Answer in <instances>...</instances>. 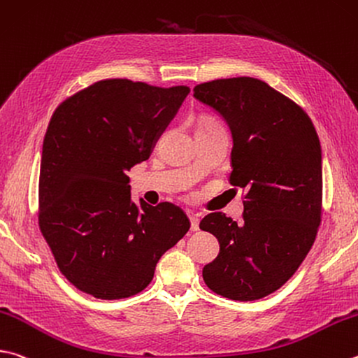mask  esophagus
Instances as JSON below:
<instances>
[{
	"label": "esophagus",
	"mask_w": 358,
	"mask_h": 358,
	"mask_svg": "<svg viewBox=\"0 0 358 358\" xmlns=\"http://www.w3.org/2000/svg\"><path fill=\"white\" fill-rule=\"evenodd\" d=\"M189 220H191V230L192 231H197L199 230V214H189Z\"/></svg>",
	"instance_id": "1"
}]
</instances>
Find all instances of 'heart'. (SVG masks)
<instances>
[{"instance_id":"b5f03b06","label":"heart","mask_w":358,"mask_h":358,"mask_svg":"<svg viewBox=\"0 0 358 358\" xmlns=\"http://www.w3.org/2000/svg\"><path fill=\"white\" fill-rule=\"evenodd\" d=\"M205 123H211V122H205Z\"/></svg>"}]
</instances>
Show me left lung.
Listing matches in <instances>:
<instances>
[{"mask_svg":"<svg viewBox=\"0 0 358 358\" xmlns=\"http://www.w3.org/2000/svg\"><path fill=\"white\" fill-rule=\"evenodd\" d=\"M194 99L231 131L230 185L245 191L244 222L224 213L201 219L220 250L203 268L211 291L257 301L289 280L321 222L322 157L310 117L288 96L249 76L199 84Z\"/></svg>","mask_w":358,"mask_h":358,"instance_id":"8db88e82","label":"left lung"}]
</instances>
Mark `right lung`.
<instances>
[{
  "instance_id": "1",
  "label": "right lung",
  "mask_w": 358,
  "mask_h": 358,
  "mask_svg": "<svg viewBox=\"0 0 358 358\" xmlns=\"http://www.w3.org/2000/svg\"><path fill=\"white\" fill-rule=\"evenodd\" d=\"M103 80L62 101L43 139L38 227L67 280L96 299L138 294L189 230L172 203L131 200L127 172L150 158L189 94Z\"/></svg>"
}]
</instances>
